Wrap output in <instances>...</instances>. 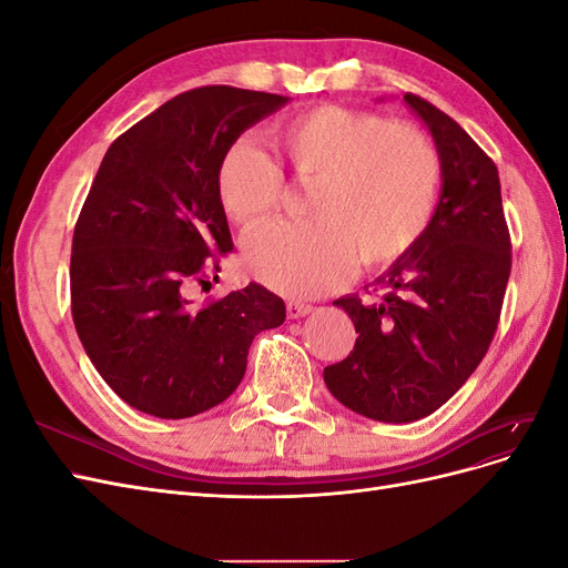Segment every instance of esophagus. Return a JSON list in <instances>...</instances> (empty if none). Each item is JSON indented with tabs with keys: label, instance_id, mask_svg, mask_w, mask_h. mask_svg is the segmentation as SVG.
I'll list each match as a JSON object with an SVG mask.
<instances>
[{
	"label": "esophagus",
	"instance_id": "obj_1",
	"mask_svg": "<svg viewBox=\"0 0 568 568\" xmlns=\"http://www.w3.org/2000/svg\"><path fill=\"white\" fill-rule=\"evenodd\" d=\"M311 313H313V305L298 303V301H288L286 303V315L291 320H298V317H305V315H311Z\"/></svg>",
	"mask_w": 568,
	"mask_h": 568
}]
</instances>
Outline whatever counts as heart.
I'll use <instances>...</instances> for the list:
<instances>
[{"mask_svg":"<svg viewBox=\"0 0 568 568\" xmlns=\"http://www.w3.org/2000/svg\"><path fill=\"white\" fill-rule=\"evenodd\" d=\"M277 163L248 140L232 142L215 168V196L239 227L277 209L284 175L311 189V222H277L246 236L244 267L291 298L320 296L348 280L353 263L386 270L415 248L436 215L443 168L412 125L324 104L270 130Z\"/></svg>","mask_w":568,"mask_h":568,"instance_id":"b5f03b06","label":"heart"}]
</instances>
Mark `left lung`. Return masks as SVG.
Returning <instances> with one entry per match:
<instances>
[{"mask_svg":"<svg viewBox=\"0 0 568 568\" xmlns=\"http://www.w3.org/2000/svg\"><path fill=\"white\" fill-rule=\"evenodd\" d=\"M432 132L443 186L422 242L372 284L374 301H334L355 324V348L324 367L338 403L376 422L432 415L488 353L511 270L495 163L455 120L405 94Z\"/></svg>","mask_w":568,"mask_h":568,"instance_id":"left-lung-1","label":"left lung"}]
</instances>
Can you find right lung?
<instances>
[{
    "mask_svg": "<svg viewBox=\"0 0 568 568\" xmlns=\"http://www.w3.org/2000/svg\"><path fill=\"white\" fill-rule=\"evenodd\" d=\"M286 101L230 84L182 92L99 165L73 234L71 311L92 365L134 409L184 419L227 400L255 334L286 317L255 282L201 307L186 298L234 248L215 196L220 156Z\"/></svg>",
    "mask_w": 568,
    "mask_h": 568,
    "instance_id": "obj_1",
    "label": "right lung"
}]
</instances>
